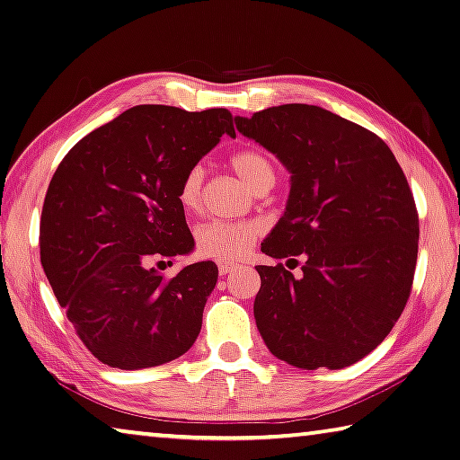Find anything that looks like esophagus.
Here are the masks:
<instances>
[{
	"instance_id": "obj_1",
	"label": "esophagus",
	"mask_w": 460,
	"mask_h": 460,
	"mask_svg": "<svg viewBox=\"0 0 460 460\" xmlns=\"http://www.w3.org/2000/svg\"><path fill=\"white\" fill-rule=\"evenodd\" d=\"M232 270H234V264H220V266H218L220 276H226V274H230Z\"/></svg>"
}]
</instances>
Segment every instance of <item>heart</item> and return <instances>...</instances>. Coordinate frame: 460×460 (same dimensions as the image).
Listing matches in <instances>:
<instances>
[{"label": "heart", "instance_id": "1", "mask_svg": "<svg viewBox=\"0 0 460 460\" xmlns=\"http://www.w3.org/2000/svg\"><path fill=\"white\" fill-rule=\"evenodd\" d=\"M232 168L252 190H261L276 181V171L270 158L258 148H243L232 156ZM204 172L196 164L184 172L178 186V202L184 210H199L202 196ZM261 226L256 222H206L196 230V248L202 256L220 261L242 258L258 238Z\"/></svg>", "mask_w": 460, "mask_h": 460}]
</instances>
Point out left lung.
Segmentation results:
<instances>
[{"label": "left lung", "mask_w": 460, "mask_h": 460, "mask_svg": "<svg viewBox=\"0 0 460 460\" xmlns=\"http://www.w3.org/2000/svg\"><path fill=\"white\" fill-rule=\"evenodd\" d=\"M236 128L289 172L286 210L261 252L305 260L299 278L282 264L256 268L261 340L299 369L349 367L409 299L419 217L407 178L377 135L322 107H270L236 117Z\"/></svg>", "instance_id": "left-lung-1"}]
</instances>
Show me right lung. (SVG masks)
<instances>
[{
    "mask_svg": "<svg viewBox=\"0 0 460 460\" xmlns=\"http://www.w3.org/2000/svg\"><path fill=\"white\" fill-rule=\"evenodd\" d=\"M222 135L236 137L226 109L138 105L83 137L51 178L41 264L83 343L109 367H156L200 333L217 264L164 279L148 261L194 250L178 186Z\"/></svg>",
    "mask_w": 460,
    "mask_h": 460,
    "instance_id": "add662e5",
    "label": "right lung"
}]
</instances>
